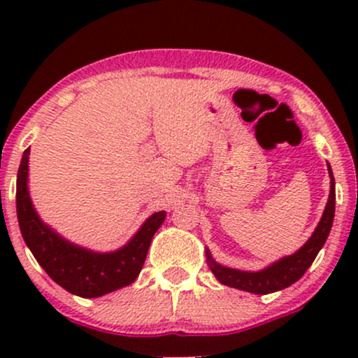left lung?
I'll list each match as a JSON object with an SVG mask.
<instances>
[{
  "instance_id": "1",
  "label": "left lung",
  "mask_w": 358,
  "mask_h": 358,
  "mask_svg": "<svg viewBox=\"0 0 358 358\" xmlns=\"http://www.w3.org/2000/svg\"><path fill=\"white\" fill-rule=\"evenodd\" d=\"M328 175H330V195H328L327 207H324L323 215L320 219L318 225H316L315 232L311 234V237L305 242L303 248H299L291 256L281 257L279 261L273 262L268 268L261 271H241L234 268H225V266L219 264L212 257L210 250L205 249L208 268H210L213 276L219 279V282L254 294H269L274 293V291L285 289V287L296 282L306 273V269L313 264L315 257L318 256L320 249L327 242L328 234H330L331 225H334L335 178L330 163H328Z\"/></svg>"
}]
</instances>
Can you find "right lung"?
Instances as JSON below:
<instances>
[{"instance_id": "add662e5", "label": "right lung", "mask_w": 358, "mask_h": 358, "mask_svg": "<svg viewBox=\"0 0 358 358\" xmlns=\"http://www.w3.org/2000/svg\"><path fill=\"white\" fill-rule=\"evenodd\" d=\"M28 156L30 148L24 150L16 176V215L24 244L45 273L69 293L82 298H99L134 282L166 212L148 217L133 239L113 252L80 248L59 236L36 213L28 192Z\"/></svg>"}]
</instances>
